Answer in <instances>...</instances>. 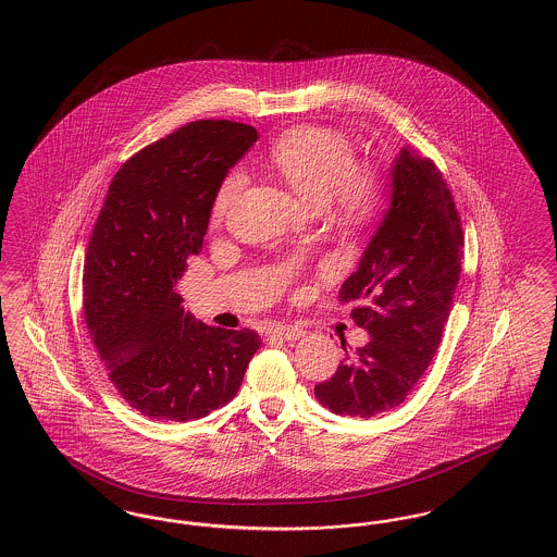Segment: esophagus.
Returning <instances> with one entry per match:
<instances>
[{
  "instance_id": "1",
  "label": "esophagus",
  "mask_w": 557,
  "mask_h": 557,
  "mask_svg": "<svg viewBox=\"0 0 557 557\" xmlns=\"http://www.w3.org/2000/svg\"><path fill=\"white\" fill-rule=\"evenodd\" d=\"M271 334L277 336V338H284V341H296V338H300L305 334V330L300 325H296V323H275L271 327Z\"/></svg>"
}]
</instances>
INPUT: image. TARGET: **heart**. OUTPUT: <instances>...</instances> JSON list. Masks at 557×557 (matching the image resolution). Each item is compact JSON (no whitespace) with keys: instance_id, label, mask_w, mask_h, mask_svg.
<instances>
[{"instance_id":"obj_1","label":"heart","mask_w":557,"mask_h":557,"mask_svg":"<svg viewBox=\"0 0 557 557\" xmlns=\"http://www.w3.org/2000/svg\"><path fill=\"white\" fill-rule=\"evenodd\" d=\"M267 162L294 191L321 200V207L352 225L371 221L386 198L380 171L370 162H357L352 141L330 127L298 125L282 133L269 146ZM242 187L239 171H230L221 180L212 198L214 221L227 216Z\"/></svg>"}]
</instances>
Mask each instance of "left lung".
I'll return each mask as SVG.
<instances>
[{"mask_svg":"<svg viewBox=\"0 0 557 557\" xmlns=\"http://www.w3.org/2000/svg\"><path fill=\"white\" fill-rule=\"evenodd\" d=\"M393 200L357 271L341 288L370 343L346 350L315 397L338 416L371 418L411 395L441 345L461 273L463 232L438 166L400 148Z\"/></svg>","mask_w":557,"mask_h":557,"instance_id":"1","label":"left lung"}]
</instances>
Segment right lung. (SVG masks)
<instances>
[{
	"instance_id": "right-lung-1",
	"label": "right lung",
	"mask_w": 557,
	"mask_h": 557,
	"mask_svg": "<svg viewBox=\"0 0 557 557\" xmlns=\"http://www.w3.org/2000/svg\"><path fill=\"white\" fill-rule=\"evenodd\" d=\"M257 129L194 121L127 160L108 187L83 265V313L108 377L162 422L209 416L238 395L259 350L252 330L196 321L175 292L200 255L212 198Z\"/></svg>"
}]
</instances>
